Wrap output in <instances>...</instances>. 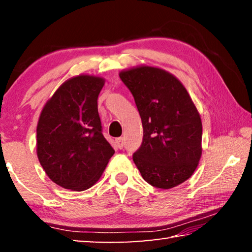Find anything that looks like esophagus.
I'll return each instance as SVG.
<instances>
[{"mask_svg":"<svg viewBox=\"0 0 252 252\" xmlns=\"http://www.w3.org/2000/svg\"><path fill=\"white\" fill-rule=\"evenodd\" d=\"M116 143H117V146H118L119 149H122L123 146H125V139H123V138H118L116 140Z\"/></svg>","mask_w":252,"mask_h":252,"instance_id":"esophagus-1","label":"esophagus"}]
</instances>
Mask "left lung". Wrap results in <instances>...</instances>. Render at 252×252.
<instances>
[{"instance_id":"left-lung-1","label":"left lung","mask_w":252,"mask_h":252,"mask_svg":"<svg viewBox=\"0 0 252 252\" xmlns=\"http://www.w3.org/2000/svg\"><path fill=\"white\" fill-rule=\"evenodd\" d=\"M120 79L134 97L143 139L133 153L149 185L170 189L188 180L201 157L202 123L186 88L164 70L139 66Z\"/></svg>"}]
</instances>
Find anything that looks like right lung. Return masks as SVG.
I'll list each match as a JSON object with an SVG mask.
<instances>
[{
    "label": "right lung",
    "instance_id": "1",
    "mask_svg": "<svg viewBox=\"0 0 252 252\" xmlns=\"http://www.w3.org/2000/svg\"><path fill=\"white\" fill-rule=\"evenodd\" d=\"M103 85V79L96 76H75L63 83L42 110L37 158L51 180L64 189L92 187L114 155L102 134L97 112Z\"/></svg>",
    "mask_w": 252,
    "mask_h": 252
}]
</instances>
